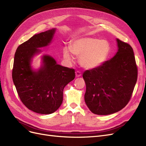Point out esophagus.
I'll list each match as a JSON object with an SVG mask.
<instances>
[{"label":"esophagus","mask_w":146,"mask_h":146,"mask_svg":"<svg viewBox=\"0 0 146 146\" xmlns=\"http://www.w3.org/2000/svg\"><path fill=\"white\" fill-rule=\"evenodd\" d=\"M75 74H76V76L77 78L81 76V73L80 72H79V71H77V72H75Z\"/></svg>","instance_id":"1"}]
</instances>
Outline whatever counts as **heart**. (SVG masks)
<instances>
[{
  "instance_id": "obj_1",
  "label": "heart",
  "mask_w": 146,
  "mask_h": 146,
  "mask_svg": "<svg viewBox=\"0 0 146 146\" xmlns=\"http://www.w3.org/2000/svg\"><path fill=\"white\" fill-rule=\"evenodd\" d=\"M110 53V44L106 40L95 37H82L74 39L70 46L63 49L64 58L73 62L74 55L79 57V63L86 69H94L107 60Z\"/></svg>"
}]
</instances>
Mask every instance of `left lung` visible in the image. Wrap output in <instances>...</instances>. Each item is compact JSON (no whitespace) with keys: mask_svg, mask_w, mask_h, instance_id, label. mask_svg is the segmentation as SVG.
Segmentation results:
<instances>
[{"mask_svg":"<svg viewBox=\"0 0 146 146\" xmlns=\"http://www.w3.org/2000/svg\"><path fill=\"white\" fill-rule=\"evenodd\" d=\"M115 55L96 68L83 73L86 84V104L94 114L108 115L128 104L137 81L138 71L132 48L116 39Z\"/></svg>","mask_w":146,"mask_h":146,"instance_id":"obj_1","label":"left lung"}]
</instances>
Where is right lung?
I'll return each mask as SVG.
<instances>
[{
    "label": "right lung",
    "instance_id": "add662e5",
    "mask_svg": "<svg viewBox=\"0 0 146 146\" xmlns=\"http://www.w3.org/2000/svg\"><path fill=\"white\" fill-rule=\"evenodd\" d=\"M56 29L40 33L18 46L12 78L21 101L37 113H53L61 106L65 87L75 78L74 70L58 64L48 54L41 56L40 66L33 68L35 56L52 42Z\"/></svg>",
    "mask_w": 146,
    "mask_h": 146
}]
</instances>
